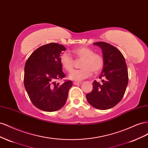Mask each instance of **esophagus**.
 Returning a JSON list of instances; mask_svg holds the SVG:
<instances>
[{"label": "esophagus", "instance_id": "1", "mask_svg": "<svg viewBox=\"0 0 148 148\" xmlns=\"http://www.w3.org/2000/svg\"><path fill=\"white\" fill-rule=\"evenodd\" d=\"M81 84H82L81 82H73V84H75V85H79Z\"/></svg>", "mask_w": 148, "mask_h": 148}]
</instances>
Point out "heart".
Instances as JSON below:
<instances>
[{
  "instance_id": "1",
  "label": "heart",
  "mask_w": 148,
  "mask_h": 148,
  "mask_svg": "<svg viewBox=\"0 0 148 148\" xmlns=\"http://www.w3.org/2000/svg\"><path fill=\"white\" fill-rule=\"evenodd\" d=\"M73 53L79 58L83 59L80 66L82 69L74 70L69 75V78L75 82H80L92 75V71L97 73L104 66V58L100 53H95L93 49L82 46L73 50ZM62 66L68 72L73 69V59L69 52L62 53L60 57Z\"/></svg>"
}]
</instances>
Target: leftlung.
I'll list each match as a JSON object with an SVG mask.
<instances>
[{"mask_svg": "<svg viewBox=\"0 0 148 148\" xmlns=\"http://www.w3.org/2000/svg\"><path fill=\"white\" fill-rule=\"evenodd\" d=\"M104 58V66L99 78L92 83V91L86 95L89 104L96 109L107 110L122 100L128 82L127 66L122 53L118 49L104 42H97Z\"/></svg>", "mask_w": 148, "mask_h": 148, "instance_id": "obj_1", "label": "left lung"}]
</instances>
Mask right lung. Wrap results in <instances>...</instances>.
<instances>
[{
  "label": "right lung",
  "instance_id": "right-lung-1",
  "mask_svg": "<svg viewBox=\"0 0 148 148\" xmlns=\"http://www.w3.org/2000/svg\"><path fill=\"white\" fill-rule=\"evenodd\" d=\"M66 50L63 45L49 43L35 50L25 66L24 85L33 104L46 112H53L63 107L68 97L71 81L62 84L57 79L65 77L60 57Z\"/></svg>",
  "mask_w": 148,
  "mask_h": 148
}]
</instances>
